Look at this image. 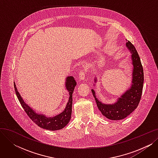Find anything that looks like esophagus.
Wrapping results in <instances>:
<instances>
[{
	"mask_svg": "<svg viewBox=\"0 0 158 158\" xmlns=\"http://www.w3.org/2000/svg\"><path fill=\"white\" fill-rule=\"evenodd\" d=\"M86 70H81L79 73V78L80 80H84L86 77Z\"/></svg>",
	"mask_w": 158,
	"mask_h": 158,
	"instance_id": "1",
	"label": "esophagus"
}]
</instances>
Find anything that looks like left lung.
I'll use <instances>...</instances> for the list:
<instances>
[{
	"label": "left lung",
	"instance_id": "8db88e82",
	"mask_svg": "<svg viewBox=\"0 0 158 158\" xmlns=\"http://www.w3.org/2000/svg\"><path fill=\"white\" fill-rule=\"evenodd\" d=\"M126 45L132 53V63L133 64L131 88L118 98L117 102L113 104H105L99 101L95 97L94 90L92 89L98 110L106 118L113 120H122L129 115L138 107L142 94L144 81L143 66L135 46L129 41H127ZM95 81L96 82V79Z\"/></svg>",
	"mask_w": 158,
	"mask_h": 158
}]
</instances>
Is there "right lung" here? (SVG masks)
I'll use <instances>...</instances> for the list:
<instances>
[{"instance_id": "1", "label": "right lung", "mask_w": 158, "mask_h": 158, "mask_svg": "<svg viewBox=\"0 0 158 158\" xmlns=\"http://www.w3.org/2000/svg\"><path fill=\"white\" fill-rule=\"evenodd\" d=\"M65 85L66 88L69 91L70 95L69 102L67 104H66L64 110L60 114H57L54 117H47L45 115L41 114H39L35 113L27 104L24 102L17 89H16L15 84H14V87L16 95L18 97L19 101L21 104L22 107L23 108V110L28 115V117L39 127L50 131H56L60 130L64 127L67 125L71 118L72 94L77 83L73 77L69 76L66 78Z\"/></svg>"}]
</instances>
